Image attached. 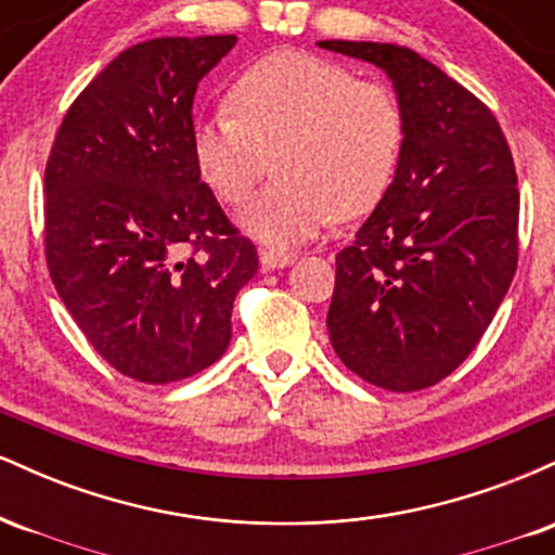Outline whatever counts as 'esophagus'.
Segmentation results:
<instances>
[{
  "label": "esophagus",
  "mask_w": 555,
  "mask_h": 555,
  "mask_svg": "<svg viewBox=\"0 0 555 555\" xmlns=\"http://www.w3.org/2000/svg\"><path fill=\"white\" fill-rule=\"evenodd\" d=\"M295 258H297L295 253L273 250V247H269V250H260V269H263V271L284 269V266H289Z\"/></svg>",
  "instance_id": "esophagus-1"
}]
</instances>
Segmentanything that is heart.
<instances>
[{"mask_svg": "<svg viewBox=\"0 0 555 555\" xmlns=\"http://www.w3.org/2000/svg\"><path fill=\"white\" fill-rule=\"evenodd\" d=\"M404 140V109L391 88L284 49L242 69L229 106L197 119L193 158L203 182L237 206L276 154L279 182L247 203L240 224L286 247L313 240L336 216L373 211L397 177Z\"/></svg>", "mask_w": 555, "mask_h": 555, "instance_id": "heart-1", "label": "heart"}]
</instances>
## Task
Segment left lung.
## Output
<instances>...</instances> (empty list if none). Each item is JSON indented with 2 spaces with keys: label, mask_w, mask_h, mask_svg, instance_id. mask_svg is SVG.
Wrapping results in <instances>:
<instances>
[{
  "label": "left lung",
  "mask_w": 555,
  "mask_h": 555,
  "mask_svg": "<svg viewBox=\"0 0 555 555\" xmlns=\"http://www.w3.org/2000/svg\"><path fill=\"white\" fill-rule=\"evenodd\" d=\"M318 47L384 69L406 119L391 188L336 256L331 347L367 384L420 391L469 358L517 271L512 151L493 112L412 49Z\"/></svg>",
  "instance_id": "obj_1"
}]
</instances>
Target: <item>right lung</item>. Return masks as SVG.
<instances>
[{
	"instance_id": "1",
	"label": "right lung",
	"mask_w": 555,
	"mask_h": 555,
	"mask_svg": "<svg viewBox=\"0 0 555 555\" xmlns=\"http://www.w3.org/2000/svg\"><path fill=\"white\" fill-rule=\"evenodd\" d=\"M237 36L151 38L73 101L43 177V253L56 295L112 367L140 384L206 371L258 250L193 158L197 82Z\"/></svg>"
}]
</instances>
